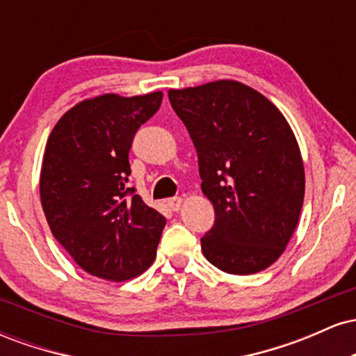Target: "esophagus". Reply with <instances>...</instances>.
<instances>
[{"label":"esophagus","instance_id":"34e87169","mask_svg":"<svg viewBox=\"0 0 356 356\" xmlns=\"http://www.w3.org/2000/svg\"><path fill=\"white\" fill-rule=\"evenodd\" d=\"M169 207L172 211H179L182 207V199L181 197H172V199H169Z\"/></svg>","mask_w":356,"mask_h":356}]
</instances>
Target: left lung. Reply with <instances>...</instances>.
<instances>
[{"instance_id": "1", "label": "left lung", "mask_w": 356, "mask_h": 356, "mask_svg": "<svg viewBox=\"0 0 356 356\" xmlns=\"http://www.w3.org/2000/svg\"><path fill=\"white\" fill-rule=\"evenodd\" d=\"M194 142L201 189L214 226L201 239L206 259L229 275H254L283 254L300 219L305 167L283 113L234 80L169 90Z\"/></svg>"}]
</instances>
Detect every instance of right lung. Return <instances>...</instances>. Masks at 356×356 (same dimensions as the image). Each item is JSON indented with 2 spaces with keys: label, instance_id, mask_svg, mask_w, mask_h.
Wrapping results in <instances>:
<instances>
[{
  "label": "right lung",
  "instance_id": "right-lung-1",
  "mask_svg": "<svg viewBox=\"0 0 356 356\" xmlns=\"http://www.w3.org/2000/svg\"><path fill=\"white\" fill-rule=\"evenodd\" d=\"M161 104L162 92L105 93L68 110L48 137L40 174L44 218L92 276L120 283L155 259L165 218L127 182L134 137Z\"/></svg>",
  "mask_w": 356,
  "mask_h": 356
}]
</instances>
